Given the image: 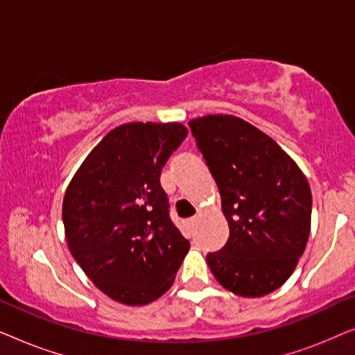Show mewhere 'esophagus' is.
Instances as JSON below:
<instances>
[{
  "label": "esophagus",
  "instance_id": "1",
  "mask_svg": "<svg viewBox=\"0 0 355 355\" xmlns=\"http://www.w3.org/2000/svg\"><path fill=\"white\" fill-rule=\"evenodd\" d=\"M197 221V218H191V220H189V223H191V225H193V223Z\"/></svg>",
  "mask_w": 355,
  "mask_h": 355
}]
</instances>
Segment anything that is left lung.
<instances>
[{"instance_id": "obj_1", "label": "left lung", "mask_w": 355, "mask_h": 355, "mask_svg": "<svg viewBox=\"0 0 355 355\" xmlns=\"http://www.w3.org/2000/svg\"><path fill=\"white\" fill-rule=\"evenodd\" d=\"M189 125L230 225L225 247L207 255L211 273L242 297L273 293L293 275L307 245V178L273 139L244 119L208 114Z\"/></svg>"}]
</instances>
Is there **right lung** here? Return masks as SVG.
Listing matches in <instances>:
<instances>
[{
    "label": "right lung",
    "mask_w": 355,
    "mask_h": 355,
    "mask_svg": "<svg viewBox=\"0 0 355 355\" xmlns=\"http://www.w3.org/2000/svg\"><path fill=\"white\" fill-rule=\"evenodd\" d=\"M179 123H129L110 130L66 189L67 247L101 293L147 305L171 288L189 241L169 218L159 174L186 139Z\"/></svg>",
    "instance_id": "obj_1"
}]
</instances>
